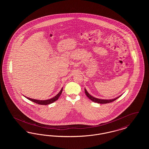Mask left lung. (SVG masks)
Wrapping results in <instances>:
<instances>
[{
	"mask_svg": "<svg viewBox=\"0 0 149 149\" xmlns=\"http://www.w3.org/2000/svg\"><path fill=\"white\" fill-rule=\"evenodd\" d=\"M85 93L86 95L91 99L92 100L93 102H96V103H100V104H106V103H111L112 102L114 101L115 100L118 98L120 97L116 98H114V99H98V98H96L92 96L91 95H90L88 92H87V91L85 89Z\"/></svg>",
	"mask_w": 149,
	"mask_h": 149,
	"instance_id": "left-lung-1",
	"label": "left lung"
}]
</instances>
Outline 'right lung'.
Instances as JSON below:
<instances>
[{
	"instance_id": "1",
	"label": "right lung",
	"mask_w": 149,
	"mask_h": 149,
	"mask_svg": "<svg viewBox=\"0 0 149 149\" xmlns=\"http://www.w3.org/2000/svg\"><path fill=\"white\" fill-rule=\"evenodd\" d=\"M63 89V88H62V89H61V91H60V92L58 93L55 97H54V98H51V99H47V100H37V99H31V98H29L26 97V98H27V99L30 100H31L32 102H34V103H36L38 104H41V105H47V104H51V103H52L55 102L56 100H57L58 99V98L60 97V95H61V93H62Z\"/></svg>"
}]
</instances>
